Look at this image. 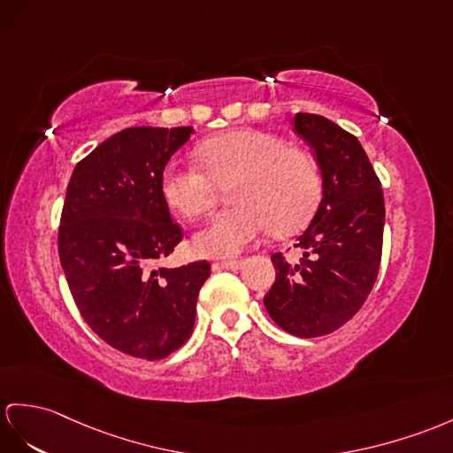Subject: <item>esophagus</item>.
<instances>
[{
    "label": "esophagus",
    "mask_w": 453,
    "mask_h": 453,
    "mask_svg": "<svg viewBox=\"0 0 453 453\" xmlns=\"http://www.w3.org/2000/svg\"><path fill=\"white\" fill-rule=\"evenodd\" d=\"M213 267H219V269H228V271H240L242 267H244V261H217L213 263Z\"/></svg>",
    "instance_id": "34e87169"
}]
</instances>
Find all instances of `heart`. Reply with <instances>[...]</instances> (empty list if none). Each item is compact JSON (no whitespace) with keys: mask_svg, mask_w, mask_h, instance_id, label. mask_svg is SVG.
I'll return each mask as SVG.
<instances>
[{"mask_svg":"<svg viewBox=\"0 0 453 453\" xmlns=\"http://www.w3.org/2000/svg\"><path fill=\"white\" fill-rule=\"evenodd\" d=\"M199 167L169 161L161 171L165 203L188 219L213 207L217 186L233 184L236 207L215 215L194 236L205 257L233 259L273 226L294 233L305 225L321 200V171L310 153L288 148L271 132L236 128L203 140L196 148Z\"/></svg>","mask_w":453,"mask_h":453,"instance_id":"1","label":"heart"}]
</instances>
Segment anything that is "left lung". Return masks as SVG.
I'll return each instance as SVG.
<instances>
[{"mask_svg":"<svg viewBox=\"0 0 453 453\" xmlns=\"http://www.w3.org/2000/svg\"><path fill=\"white\" fill-rule=\"evenodd\" d=\"M294 130L315 151L323 197L297 236L302 263L271 257L277 279L263 303L286 333L315 338L333 333L365 303L377 280L384 197L359 140L321 115L296 113Z\"/></svg>","mask_w":453,"mask_h":453,"instance_id":"8db88e82","label":"left lung"}]
</instances>
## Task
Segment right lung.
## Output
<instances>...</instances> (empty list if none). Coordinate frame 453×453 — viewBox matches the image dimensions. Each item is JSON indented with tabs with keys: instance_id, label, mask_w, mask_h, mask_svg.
Here are the masks:
<instances>
[{
	"instance_id": "add662e5",
	"label": "right lung",
	"mask_w": 453,
	"mask_h": 453,
	"mask_svg": "<svg viewBox=\"0 0 453 453\" xmlns=\"http://www.w3.org/2000/svg\"><path fill=\"white\" fill-rule=\"evenodd\" d=\"M192 127L117 132L76 165L65 196L59 259L76 307L123 354L163 359L190 338L207 261L151 269L182 240L159 179Z\"/></svg>"
}]
</instances>
